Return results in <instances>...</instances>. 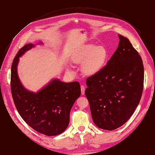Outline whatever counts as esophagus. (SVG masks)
Wrapping results in <instances>:
<instances>
[{
	"instance_id": "1",
	"label": "esophagus",
	"mask_w": 155,
	"mask_h": 155,
	"mask_svg": "<svg viewBox=\"0 0 155 155\" xmlns=\"http://www.w3.org/2000/svg\"><path fill=\"white\" fill-rule=\"evenodd\" d=\"M81 94L84 95L85 94V87L83 85L81 86Z\"/></svg>"
}]
</instances>
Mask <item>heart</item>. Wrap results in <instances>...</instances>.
<instances>
[{"label":"heart","mask_w":155,"mask_h":155,"mask_svg":"<svg viewBox=\"0 0 155 155\" xmlns=\"http://www.w3.org/2000/svg\"><path fill=\"white\" fill-rule=\"evenodd\" d=\"M107 59V49L103 46L87 45L73 59L76 64H83L82 70L87 76H92L99 73L105 67ZM71 72L72 70L68 69Z\"/></svg>","instance_id":"b5f03b06"}]
</instances>
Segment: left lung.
<instances>
[{"mask_svg":"<svg viewBox=\"0 0 155 155\" xmlns=\"http://www.w3.org/2000/svg\"><path fill=\"white\" fill-rule=\"evenodd\" d=\"M118 37V47L106 66L87 78L85 92L94 123L108 130L120 127L133 114L143 87L142 58L127 38Z\"/></svg>","mask_w":155,"mask_h":155,"instance_id":"8db88e82","label":"left lung"}]
</instances>
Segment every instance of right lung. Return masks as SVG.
<instances>
[{"label":"right lung","instance_id":"obj_1","mask_svg":"<svg viewBox=\"0 0 155 155\" xmlns=\"http://www.w3.org/2000/svg\"><path fill=\"white\" fill-rule=\"evenodd\" d=\"M35 46L31 43L26 45L13 61L12 94L18 112L28 125L39 133L56 136L67 128L70 112L81 95V87L78 81L65 83L55 78L37 92L26 89L18 78L17 66L19 58Z\"/></svg>","mask_w":155,"mask_h":155}]
</instances>
